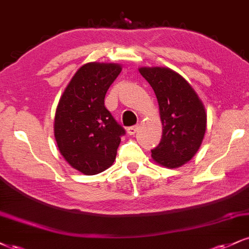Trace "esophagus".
Segmentation results:
<instances>
[{"instance_id": "34e87169", "label": "esophagus", "mask_w": 249, "mask_h": 249, "mask_svg": "<svg viewBox=\"0 0 249 249\" xmlns=\"http://www.w3.org/2000/svg\"><path fill=\"white\" fill-rule=\"evenodd\" d=\"M138 130H139V125H133V126L127 127L126 132L127 134H130V136H133V134H136L138 132Z\"/></svg>"}]
</instances>
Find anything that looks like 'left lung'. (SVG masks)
<instances>
[{
    "mask_svg": "<svg viewBox=\"0 0 249 249\" xmlns=\"http://www.w3.org/2000/svg\"><path fill=\"white\" fill-rule=\"evenodd\" d=\"M139 73L157 96L162 138L152 159L166 168L190 161L202 145L206 131L205 107L193 86L167 67H140Z\"/></svg>",
    "mask_w": 249,
    "mask_h": 249,
    "instance_id": "left-lung-1",
    "label": "left lung"
}]
</instances>
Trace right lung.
<instances>
[{
	"mask_svg": "<svg viewBox=\"0 0 249 249\" xmlns=\"http://www.w3.org/2000/svg\"><path fill=\"white\" fill-rule=\"evenodd\" d=\"M122 71L119 64L88 62L77 70L60 97L54 138L74 169L95 175L112 166L125 130L104 107V97Z\"/></svg>",
	"mask_w": 249,
	"mask_h": 249,
	"instance_id": "obj_1",
	"label": "right lung"
}]
</instances>
